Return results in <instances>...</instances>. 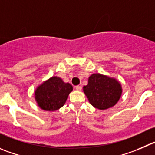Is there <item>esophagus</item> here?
I'll return each mask as SVG.
<instances>
[{"label": "esophagus", "mask_w": 155, "mask_h": 155, "mask_svg": "<svg viewBox=\"0 0 155 155\" xmlns=\"http://www.w3.org/2000/svg\"><path fill=\"white\" fill-rule=\"evenodd\" d=\"M81 89H82V87L81 86H80V85H78V86H76V90L77 91H81Z\"/></svg>", "instance_id": "34e87169"}]
</instances>
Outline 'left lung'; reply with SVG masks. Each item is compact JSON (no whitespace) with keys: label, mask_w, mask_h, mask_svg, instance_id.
<instances>
[{"label":"left lung","mask_w":155,"mask_h":155,"mask_svg":"<svg viewBox=\"0 0 155 155\" xmlns=\"http://www.w3.org/2000/svg\"><path fill=\"white\" fill-rule=\"evenodd\" d=\"M83 91L93 107L105 110L117 104L123 88L117 79L96 73L89 77L88 84L84 86Z\"/></svg>","instance_id":"obj_1"}]
</instances>
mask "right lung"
<instances>
[{"instance_id":"right-lung-1","label":"right lung","mask_w":155,"mask_h":155,"mask_svg":"<svg viewBox=\"0 0 155 155\" xmlns=\"http://www.w3.org/2000/svg\"><path fill=\"white\" fill-rule=\"evenodd\" d=\"M72 91L71 84L64 82L59 77L53 76L36 88L35 101L42 110L55 111L64 105Z\"/></svg>"}]
</instances>
